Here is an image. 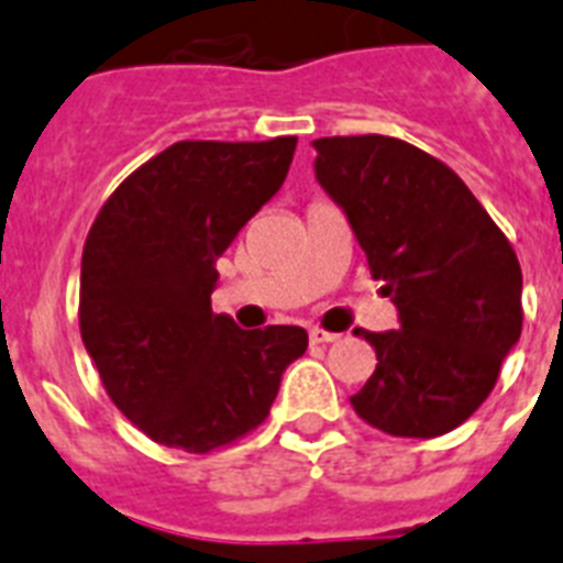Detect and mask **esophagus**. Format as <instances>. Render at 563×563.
<instances>
[{"label":"esophagus","instance_id":"esophagus-1","mask_svg":"<svg viewBox=\"0 0 563 563\" xmlns=\"http://www.w3.org/2000/svg\"><path fill=\"white\" fill-rule=\"evenodd\" d=\"M308 341H311L313 346H320V343H334V341H341V334H334V331L311 329V331H308Z\"/></svg>","mask_w":563,"mask_h":563}]
</instances>
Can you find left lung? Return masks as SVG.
<instances>
[{
	"mask_svg": "<svg viewBox=\"0 0 563 563\" xmlns=\"http://www.w3.org/2000/svg\"><path fill=\"white\" fill-rule=\"evenodd\" d=\"M313 173L367 255L399 329L361 331L376 373L352 396L394 438L459 429L494 390L522 331V273L470 187L429 152L385 134L313 141Z\"/></svg>",
	"mask_w": 563,
	"mask_h": 563,
	"instance_id": "obj_1",
	"label": "left lung"
}]
</instances>
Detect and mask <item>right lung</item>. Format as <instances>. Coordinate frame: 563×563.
Segmentation results:
<instances>
[{
	"instance_id": "obj_1",
	"label": "right lung",
	"mask_w": 563,
	"mask_h": 563,
	"mask_svg": "<svg viewBox=\"0 0 563 563\" xmlns=\"http://www.w3.org/2000/svg\"><path fill=\"white\" fill-rule=\"evenodd\" d=\"M296 137L181 141L102 205L81 255L78 322L111 402L155 443L211 452L267 420L299 325L246 331L211 311L217 258L285 185Z\"/></svg>"
}]
</instances>
